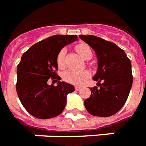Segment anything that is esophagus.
I'll list each match as a JSON object with an SVG mask.
<instances>
[{"label":"esophagus","instance_id":"esophagus-1","mask_svg":"<svg viewBox=\"0 0 146 146\" xmlns=\"http://www.w3.org/2000/svg\"><path fill=\"white\" fill-rule=\"evenodd\" d=\"M75 89H76V91H80V90H81V88H80V87H76Z\"/></svg>","mask_w":146,"mask_h":146}]
</instances>
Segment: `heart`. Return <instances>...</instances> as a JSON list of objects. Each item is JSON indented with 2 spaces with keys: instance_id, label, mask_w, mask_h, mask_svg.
Wrapping results in <instances>:
<instances>
[{
  "instance_id": "heart-1",
  "label": "heart",
  "mask_w": 146,
  "mask_h": 146,
  "mask_svg": "<svg viewBox=\"0 0 146 146\" xmlns=\"http://www.w3.org/2000/svg\"><path fill=\"white\" fill-rule=\"evenodd\" d=\"M76 51L80 54V55L84 59H90L92 57V48L87 44L82 43L76 46ZM66 54V48L61 49L58 53L56 58V62L59 68H62L65 65V56ZM90 72L88 70H82V71H76L73 70H68L65 71L62 75L63 80L67 83H70L74 85H81L85 82L87 79H88L90 76Z\"/></svg>"
}]
</instances>
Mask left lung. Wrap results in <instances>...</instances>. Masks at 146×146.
Returning <instances> with one entry per match:
<instances>
[{"instance_id":"8db88e82","label":"left lung","mask_w":146,"mask_h":146,"mask_svg":"<svg viewBox=\"0 0 146 146\" xmlns=\"http://www.w3.org/2000/svg\"><path fill=\"white\" fill-rule=\"evenodd\" d=\"M79 36L94 49L98 57V70L93 77L98 82V87L90 88L91 96L84 101L86 110L93 116H113L125 104L131 88V61L113 42L93 35Z\"/></svg>"}]
</instances>
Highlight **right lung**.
<instances>
[{
    "instance_id": "right-lung-1",
    "label": "right lung",
    "mask_w": 146,
    "mask_h": 146,
    "mask_svg": "<svg viewBox=\"0 0 146 146\" xmlns=\"http://www.w3.org/2000/svg\"><path fill=\"white\" fill-rule=\"evenodd\" d=\"M77 40L76 35H54L33 44L21 58L17 66L16 92L28 113L39 119L58 116L66 105L68 93L74 87L61 82L57 74L58 53L65 45ZM51 78L57 86H48Z\"/></svg>"
}]
</instances>
